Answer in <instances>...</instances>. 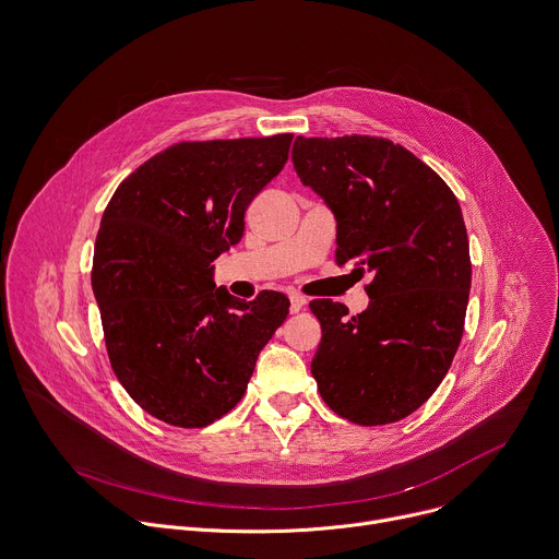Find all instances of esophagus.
<instances>
[{
    "mask_svg": "<svg viewBox=\"0 0 559 559\" xmlns=\"http://www.w3.org/2000/svg\"><path fill=\"white\" fill-rule=\"evenodd\" d=\"M305 302L307 300L300 294H289V309H292V313H298L305 307Z\"/></svg>",
    "mask_w": 559,
    "mask_h": 559,
    "instance_id": "esophagus-1",
    "label": "esophagus"
}]
</instances>
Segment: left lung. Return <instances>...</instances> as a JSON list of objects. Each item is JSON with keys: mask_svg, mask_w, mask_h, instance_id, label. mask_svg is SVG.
<instances>
[{"mask_svg": "<svg viewBox=\"0 0 559 559\" xmlns=\"http://www.w3.org/2000/svg\"><path fill=\"white\" fill-rule=\"evenodd\" d=\"M292 162L336 216V263L373 272L369 307L352 318L330 298L309 302L323 330L318 391L349 423L403 420L429 401L462 341L471 259L460 203L382 136H296Z\"/></svg>", "mask_w": 559, "mask_h": 559, "instance_id": "obj_1", "label": "left lung"}]
</instances>
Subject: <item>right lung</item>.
Returning a JSON list of instances; mask_svg holds the SVG:
<instances>
[{
  "instance_id": "obj_1",
  "label": "right lung",
  "mask_w": 559,
  "mask_h": 559,
  "mask_svg": "<svg viewBox=\"0 0 559 559\" xmlns=\"http://www.w3.org/2000/svg\"><path fill=\"white\" fill-rule=\"evenodd\" d=\"M292 136L179 141L123 179L102 216L93 292L108 358L162 423L201 429L231 412L289 313L278 292L246 302L216 287L212 261L241 241Z\"/></svg>"
}]
</instances>
